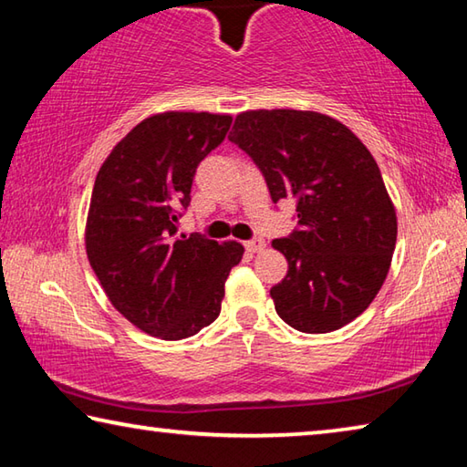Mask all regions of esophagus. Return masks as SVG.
I'll return each mask as SVG.
<instances>
[{"instance_id": "esophagus-1", "label": "esophagus", "mask_w": 467, "mask_h": 467, "mask_svg": "<svg viewBox=\"0 0 467 467\" xmlns=\"http://www.w3.org/2000/svg\"><path fill=\"white\" fill-rule=\"evenodd\" d=\"M244 249L251 251V253H259L265 249V241L264 239H253V241H247L244 243Z\"/></svg>"}]
</instances>
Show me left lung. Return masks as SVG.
I'll use <instances>...</instances> for the list:
<instances>
[{
	"mask_svg": "<svg viewBox=\"0 0 467 467\" xmlns=\"http://www.w3.org/2000/svg\"><path fill=\"white\" fill-rule=\"evenodd\" d=\"M228 140L264 172L274 203L296 200L298 228L272 241L288 262V274L270 290L275 313L305 334L357 319L381 290L398 239L373 154L317 110H244Z\"/></svg>",
	"mask_w": 467,
	"mask_h": 467,
	"instance_id": "8db88e82",
	"label": "left lung"
}]
</instances>
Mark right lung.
I'll return each mask as SVG.
<instances>
[{
  "label": "right lung",
  "mask_w": 467,
  "mask_h": 467,
  "mask_svg": "<svg viewBox=\"0 0 467 467\" xmlns=\"http://www.w3.org/2000/svg\"><path fill=\"white\" fill-rule=\"evenodd\" d=\"M233 117L167 110L117 144L94 181L86 255L110 305L138 329L183 339L220 315L243 244L175 236L197 164L223 144Z\"/></svg>",
  "instance_id": "right-lung-1"
}]
</instances>
